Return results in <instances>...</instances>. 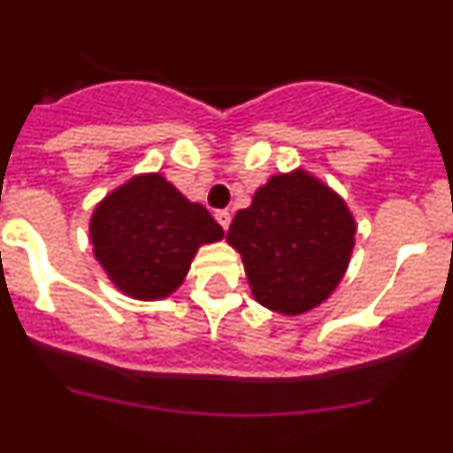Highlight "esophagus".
Returning <instances> with one entry per match:
<instances>
[{
  "label": "esophagus",
  "instance_id": "34e87169",
  "mask_svg": "<svg viewBox=\"0 0 453 453\" xmlns=\"http://www.w3.org/2000/svg\"><path fill=\"white\" fill-rule=\"evenodd\" d=\"M214 216H216V220H219V226L223 227V230H227V227H230V220H233V216H230V211H227V209H219Z\"/></svg>",
  "mask_w": 453,
  "mask_h": 453
}]
</instances>
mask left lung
Returning <instances> with one entry per match:
<instances>
[{
  "label": "left lung",
  "mask_w": 453,
  "mask_h": 453,
  "mask_svg": "<svg viewBox=\"0 0 453 453\" xmlns=\"http://www.w3.org/2000/svg\"><path fill=\"white\" fill-rule=\"evenodd\" d=\"M355 219L336 193L303 170L276 174L237 211L227 244L242 256L253 297L283 315L325 302L348 269Z\"/></svg>",
  "instance_id": "obj_1"
}]
</instances>
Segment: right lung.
Returning <instances> with one entry per match:
<instances>
[{
	"mask_svg": "<svg viewBox=\"0 0 453 453\" xmlns=\"http://www.w3.org/2000/svg\"><path fill=\"white\" fill-rule=\"evenodd\" d=\"M89 234L110 280L150 302L180 288L197 249L223 239V227L165 177L140 174L98 203Z\"/></svg>",
	"mask_w": 453,
	"mask_h": 453,
	"instance_id": "1",
	"label": "right lung"
}]
</instances>
